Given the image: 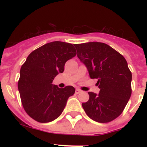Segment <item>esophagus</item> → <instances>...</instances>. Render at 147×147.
I'll list each match as a JSON object with an SVG mask.
<instances>
[{
	"instance_id": "obj_1",
	"label": "esophagus",
	"mask_w": 147,
	"mask_h": 147,
	"mask_svg": "<svg viewBox=\"0 0 147 147\" xmlns=\"http://www.w3.org/2000/svg\"><path fill=\"white\" fill-rule=\"evenodd\" d=\"M81 90H80V89H76V91H75V92H76V94H79V93L81 92Z\"/></svg>"
}]
</instances>
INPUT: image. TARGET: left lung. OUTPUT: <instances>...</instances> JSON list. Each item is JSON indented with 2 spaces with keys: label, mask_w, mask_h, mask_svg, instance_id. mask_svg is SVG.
<instances>
[{
  "label": "left lung",
  "mask_w": 147,
  "mask_h": 147,
  "mask_svg": "<svg viewBox=\"0 0 147 147\" xmlns=\"http://www.w3.org/2000/svg\"><path fill=\"white\" fill-rule=\"evenodd\" d=\"M78 57L88 69L92 79H97L99 94L89 92V100L82 103L87 116L107 123L122 113L131 94V72L127 60L110 46L99 42L75 44Z\"/></svg>",
  "instance_id": "8db88e82"
}]
</instances>
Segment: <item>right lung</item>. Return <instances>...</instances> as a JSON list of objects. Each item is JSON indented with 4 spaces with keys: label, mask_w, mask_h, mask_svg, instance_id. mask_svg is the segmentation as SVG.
<instances>
[{
    "label": "right lung",
    "mask_w": 147,
    "mask_h": 147,
    "mask_svg": "<svg viewBox=\"0 0 147 147\" xmlns=\"http://www.w3.org/2000/svg\"><path fill=\"white\" fill-rule=\"evenodd\" d=\"M76 54L72 44L54 41L32 51L22 65L18 87L25 111L35 121L46 123L57 119L74 94L72 86L59 88L53 80Z\"/></svg>",
    "instance_id": "add662e5"
}]
</instances>
